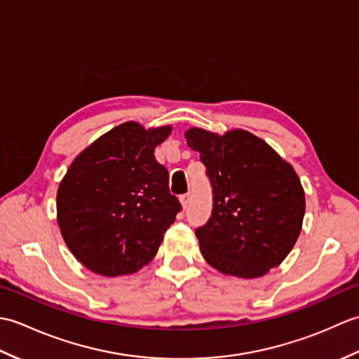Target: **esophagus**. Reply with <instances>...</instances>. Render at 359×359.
Segmentation results:
<instances>
[{"mask_svg":"<svg viewBox=\"0 0 359 359\" xmlns=\"http://www.w3.org/2000/svg\"><path fill=\"white\" fill-rule=\"evenodd\" d=\"M189 202H191V194L185 193L180 196V203H182V207H184V210H187L189 207Z\"/></svg>","mask_w":359,"mask_h":359,"instance_id":"1","label":"esophagus"}]
</instances>
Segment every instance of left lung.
Returning a JSON list of instances; mask_svg holds the SVG:
<instances>
[{"mask_svg":"<svg viewBox=\"0 0 359 359\" xmlns=\"http://www.w3.org/2000/svg\"><path fill=\"white\" fill-rule=\"evenodd\" d=\"M188 147L201 152L212 187V212L196 230L212 269L259 278L278 266L299 238L306 196L293 166L243 129L224 135L191 128Z\"/></svg>","mask_w":359,"mask_h":359,"instance_id":"8db88e82","label":"left lung"}]
</instances>
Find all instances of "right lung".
I'll list each match as a JSON object with an SVG mask.
<instances>
[{"label":"right lung","instance_id":"right-lung-1","mask_svg":"<svg viewBox=\"0 0 359 359\" xmlns=\"http://www.w3.org/2000/svg\"><path fill=\"white\" fill-rule=\"evenodd\" d=\"M171 126L126 121L90 143L57 191V220L77 261L102 276L139 271L156 256L182 210L154 157Z\"/></svg>","mask_w":359,"mask_h":359}]
</instances>
